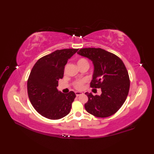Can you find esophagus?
I'll return each mask as SVG.
<instances>
[{
  "label": "esophagus",
  "instance_id": "esophagus-1",
  "mask_svg": "<svg viewBox=\"0 0 154 154\" xmlns=\"http://www.w3.org/2000/svg\"><path fill=\"white\" fill-rule=\"evenodd\" d=\"M75 94H76V96H79L80 95H82V94H83V92H78V91H76V92H75Z\"/></svg>",
  "mask_w": 154,
  "mask_h": 154
}]
</instances>
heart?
<instances>
[{
	"mask_svg": "<svg viewBox=\"0 0 154 154\" xmlns=\"http://www.w3.org/2000/svg\"><path fill=\"white\" fill-rule=\"evenodd\" d=\"M77 64L78 67H81L82 66H85V65H87V66H88V62L87 60L84 58H80L77 61ZM85 82V80H78L74 83V86L75 87L76 89H82L83 87V84Z\"/></svg>",
	"mask_w": 154,
	"mask_h": 154,
	"instance_id": "b5f03b06",
	"label": "heart"
}]
</instances>
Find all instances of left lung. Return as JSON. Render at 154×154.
<instances>
[{"label": "left lung", "instance_id": "8db88e82", "mask_svg": "<svg viewBox=\"0 0 154 154\" xmlns=\"http://www.w3.org/2000/svg\"><path fill=\"white\" fill-rule=\"evenodd\" d=\"M77 53L92 62L94 72L91 87L101 89L100 96L85 92L88 97L85 110L97 118L113 115L128 94L130 79L125 64L117 56L101 48H82Z\"/></svg>", "mask_w": 154, "mask_h": 154}]
</instances>
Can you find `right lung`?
Instances as JSON below:
<instances>
[{"label":"right lung","instance_id":"obj_1","mask_svg":"<svg viewBox=\"0 0 154 154\" xmlns=\"http://www.w3.org/2000/svg\"><path fill=\"white\" fill-rule=\"evenodd\" d=\"M78 49L57 50L36 62L27 80V94L34 109L44 117L59 119L71 111L76 97L73 91L64 94L57 89L65 66Z\"/></svg>","mask_w":154,"mask_h":154}]
</instances>
